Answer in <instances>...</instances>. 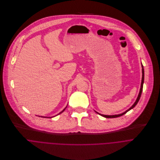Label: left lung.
Returning a JSON list of instances; mask_svg holds the SVG:
<instances>
[{
	"label": "left lung",
	"instance_id": "8db88e82",
	"mask_svg": "<svg viewBox=\"0 0 160 160\" xmlns=\"http://www.w3.org/2000/svg\"><path fill=\"white\" fill-rule=\"evenodd\" d=\"M142 82H141V89H140V91H139V95H138V98H137V100H136V102L134 103V104L129 108V109H128L127 110V111H125V112H123V113H121V114H118V115H102V114H100V113H98V112H97V113H98V114H100V115H102V116H103V117H106V118H116V117H120V116H122V115H124V114H125L128 111H129L130 110H131L132 108H133L136 105H137V103H138V102H139V99H140V98H141V93H142V88H143V83H144V69H143V66L142 65Z\"/></svg>",
	"mask_w": 160,
	"mask_h": 160
}]
</instances>
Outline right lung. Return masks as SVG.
I'll use <instances>...</instances> for the list:
<instances>
[{"label": "right lung", "instance_id": "1", "mask_svg": "<svg viewBox=\"0 0 160 160\" xmlns=\"http://www.w3.org/2000/svg\"><path fill=\"white\" fill-rule=\"evenodd\" d=\"M65 109H66V108H65ZM65 109H63V111H62V112H60V113H62V112H63V111H64V110H65ZM60 113H59V114H60Z\"/></svg>", "mask_w": 160, "mask_h": 160}]
</instances>
